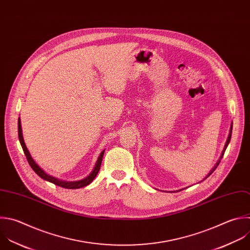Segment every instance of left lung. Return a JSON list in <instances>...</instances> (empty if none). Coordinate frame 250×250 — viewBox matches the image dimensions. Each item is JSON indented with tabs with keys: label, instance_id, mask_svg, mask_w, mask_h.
I'll return each mask as SVG.
<instances>
[{
	"label": "left lung",
	"instance_id": "1",
	"mask_svg": "<svg viewBox=\"0 0 250 250\" xmlns=\"http://www.w3.org/2000/svg\"><path fill=\"white\" fill-rule=\"evenodd\" d=\"M231 129H232V124H230V128H229V136H228V138H227V141H226V143H225V146H224V149H223V151H222V154H221V156H220V158H219V160L217 161V163L215 164V166L214 167L212 168V170L209 172V174L205 177V179L204 180H206L215 170H216V168L218 167V165L220 164V162H221V159L223 158V156H224V153H225V151H226V149H227V147H228V145H229V140H230V136H231ZM203 180V181H204ZM202 182V181H201ZM185 188H182V189H180V190H177V191H172V192H178V191H182V190H184Z\"/></svg>",
	"mask_w": 250,
	"mask_h": 250
}]
</instances>
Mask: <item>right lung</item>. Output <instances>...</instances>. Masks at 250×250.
Segmentation results:
<instances>
[{
    "mask_svg": "<svg viewBox=\"0 0 250 250\" xmlns=\"http://www.w3.org/2000/svg\"><path fill=\"white\" fill-rule=\"evenodd\" d=\"M19 138H20V142H21V145L23 149V152L26 156V159L30 165V167L32 168V170L43 180L49 182V183H52L56 186H59L61 188H67V189H76V188H84V187H87L88 185H90L92 183V181L96 178L99 170H100V167H101V163H102V159H103V156H104V152L105 150H103L101 152V154L99 155L98 159H97V162L94 166V168L92 170V172L87 176L85 177L84 179L82 180H79V181H74V182H66V181H62V180H60L58 178H55L53 176H50L48 175L46 172H44L39 166L37 165V163L33 160V158L31 157L25 143H24V139H23V136H22V128H21V119L19 118Z\"/></svg>",
    "mask_w": 250,
    "mask_h": 250,
    "instance_id": "right-lung-1",
    "label": "right lung"
}]
</instances>
